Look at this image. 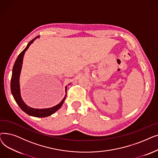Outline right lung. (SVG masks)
Masks as SVG:
<instances>
[{
	"instance_id": "right-lung-1",
	"label": "right lung",
	"mask_w": 158,
	"mask_h": 158,
	"mask_svg": "<svg viewBox=\"0 0 158 158\" xmlns=\"http://www.w3.org/2000/svg\"><path fill=\"white\" fill-rule=\"evenodd\" d=\"M40 36H38L35 37L34 39H32L31 41H30L29 44H27V47H26L23 51L19 55L17 59L16 60L13 68V72H12V77L11 79V94L14 97V99L15 100L16 102L19 106V107L21 108L22 111H23L25 113H27V114L32 116V117H40V118H44L47 117L48 116L52 114L56 111H57L59 110L61 106L63 105L66 95H65L64 98L62 100V101L60 103L57 104L56 106L49 107V108H45V109H35L32 108V107H29L27 106L26 103L23 102L22 98L21 97L20 95V83H19V78H20V72L22 69V65L23 63V58L25 52L28 49L29 46L33 43L36 39L39 38ZM70 85V84H69ZM66 88L67 86L65 87V92L66 93Z\"/></svg>"
}]
</instances>
